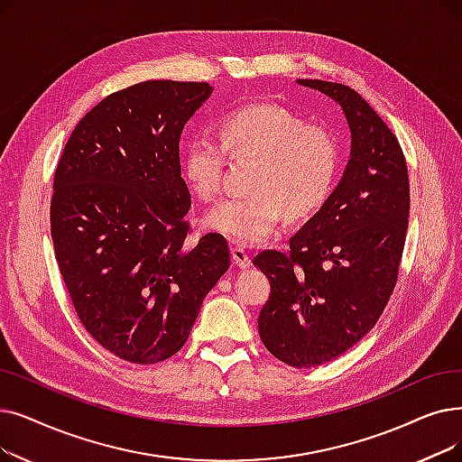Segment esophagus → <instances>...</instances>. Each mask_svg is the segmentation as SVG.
Wrapping results in <instances>:
<instances>
[{"instance_id": "obj_1", "label": "esophagus", "mask_w": 462, "mask_h": 462, "mask_svg": "<svg viewBox=\"0 0 462 462\" xmlns=\"http://www.w3.org/2000/svg\"><path fill=\"white\" fill-rule=\"evenodd\" d=\"M232 260H234V264L239 266V268H249L251 266V256L242 247H232Z\"/></svg>"}]
</instances>
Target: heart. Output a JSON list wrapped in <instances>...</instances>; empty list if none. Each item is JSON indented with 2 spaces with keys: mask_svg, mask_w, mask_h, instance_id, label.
Here are the masks:
<instances>
[{
  "mask_svg": "<svg viewBox=\"0 0 462 462\" xmlns=\"http://www.w3.org/2000/svg\"><path fill=\"white\" fill-rule=\"evenodd\" d=\"M226 154L258 158L251 190L228 198L206 217L211 230L239 245L263 244L285 211L292 218L313 215L323 206L342 166L337 134L306 123L277 104H253L230 111L218 125V139L196 135L183 152V173L192 192L213 202L223 190Z\"/></svg>",
  "mask_w": 462,
  "mask_h": 462,
  "instance_id": "1",
  "label": "heart"
}]
</instances>
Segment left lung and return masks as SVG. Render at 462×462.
<instances>
[{
	"label": "left lung",
	"mask_w": 462,
	"mask_h": 462,
	"mask_svg": "<svg viewBox=\"0 0 462 462\" xmlns=\"http://www.w3.org/2000/svg\"><path fill=\"white\" fill-rule=\"evenodd\" d=\"M342 106L351 158L342 181L289 242L258 253L270 279L258 315L266 349L294 368L325 365L363 339L383 313L402 260L410 179L396 135L353 88L298 79Z\"/></svg>",
	"instance_id": "8db88e82"
}]
</instances>
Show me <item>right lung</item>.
<instances>
[{
	"instance_id": "1",
	"label": "right lung",
	"mask_w": 462,
	"mask_h": 462,
	"mask_svg": "<svg viewBox=\"0 0 462 462\" xmlns=\"http://www.w3.org/2000/svg\"><path fill=\"white\" fill-rule=\"evenodd\" d=\"M208 83L145 81L104 97L54 171L51 236L73 308L115 356L154 365L185 346L230 268L225 236L196 242L179 139Z\"/></svg>"
}]
</instances>
